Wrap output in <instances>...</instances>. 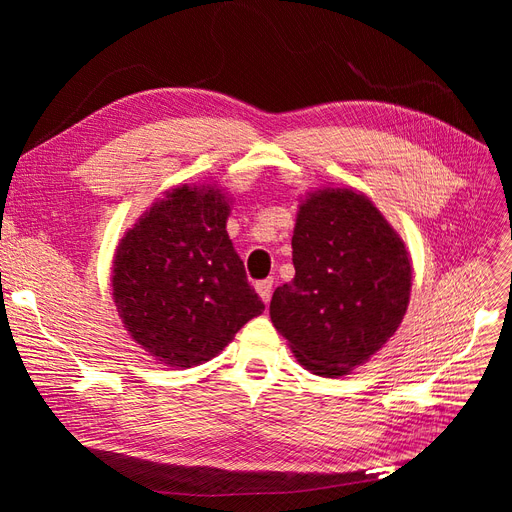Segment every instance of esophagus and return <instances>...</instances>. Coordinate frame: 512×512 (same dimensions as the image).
Returning <instances> with one entry per match:
<instances>
[{"mask_svg": "<svg viewBox=\"0 0 512 512\" xmlns=\"http://www.w3.org/2000/svg\"><path fill=\"white\" fill-rule=\"evenodd\" d=\"M256 292L260 294V299L269 303L271 299V292H273V277H267V280H260L256 282Z\"/></svg>", "mask_w": 512, "mask_h": 512, "instance_id": "34e87169", "label": "esophagus"}]
</instances>
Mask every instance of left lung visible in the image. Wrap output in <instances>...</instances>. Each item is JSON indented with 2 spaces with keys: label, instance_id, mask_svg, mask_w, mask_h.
<instances>
[{
  "label": "left lung",
  "instance_id": "1",
  "mask_svg": "<svg viewBox=\"0 0 512 512\" xmlns=\"http://www.w3.org/2000/svg\"><path fill=\"white\" fill-rule=\"evenodd\" d=\"M294 280L269 314L305 369L344 376L376 354L404 320L412 267L371 200L352 190L305 198L292 235Z\"/></svg>",
  "mask_w": 512,
  "mask_h": 512
}]
</instances>
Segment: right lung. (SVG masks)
Masks as SVG:
<instances>
[{"label":"right lung","instance_id":"obj_1","mask_svg":"<svg viewBox=\"0 0 512 512\" xmlns=\"http://www.w3.org/2000/svg\"><path fill=\"white\" fill-rule=\"evenodd\" d=\"M220 190L179 185L117 247L113 297L128 333L170 367L200 365L265 303L226 232Z\"/></svg>","mask_w":512,"mask_h":512}]
</instances>
